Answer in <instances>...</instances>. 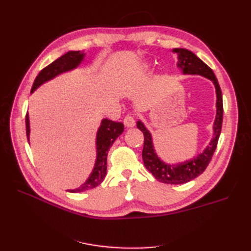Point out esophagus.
Listing matches in <instances>:
<instances>
[{
    "instance_id": "34e87169",
    "label": "esophagus",
    "mask_w": 251,
    "mask_h": 251,
    "mask_svg": "<svg viewBox=\"0 0 251 251\" xmlns=\"http://www.w3.org/2000/svg\"><path fill=\"white\" fill-rule=\"evenodd\" d=\"M124 125L126 126V127H133L135 126V119L132 115H126L124 119Z\"/></svg>"
}]
</instances>
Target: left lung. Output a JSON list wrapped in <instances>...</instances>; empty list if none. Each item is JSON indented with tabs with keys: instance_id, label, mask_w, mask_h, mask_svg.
<instances>
[{
	"instance_id": "left-lung-1",
	"label": "left lung",
	"mask_w": 251,
	"mask_h": 251,
	"mask_svg": "<svg viewBox=\"0 0 251 251\" xmlns=\"http://www.w3.org/2000/svg\"><path fill=\"white\" fill-rule=\"evenodd\" d=\"M178 54V67L181 68L184 74H199L206 77L215 83L217 93V115L214 124V137H212L209 146L203 151V153L197 156L191 160L177 165H171L162 162L155 153L153 141L150 132L143 126L141 121L137 123V127L143 133V150L142 159L144 165L149 172L158 180L166 184H183L191 181L206 170L209 164L212 155L217 149L218 140L221 134L222 123H223V97L222 91L219 86L217 77L210 68L203 63L192 51L176 48L173 50Z\"/></svg>"
}]
</instances>
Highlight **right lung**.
<instances>
[{"label":"right lung","instance_id":"1","mask_svg":"<svg viewBox=\"0 0 251 251\" xmlns=\"http://www.w3.org/2000/svg\"><path fill=\"white\" fill-rule=\"evenodd\" d=\"M83 54L80 51H69L66 54L60 56L54 62L45 67L44 69L37 75L33 86L31 89V93L33 91L41 86L43 82L47 81L56 75L69 71L76 68L82 60ZM124 125L121 123H115L109 119H102L101 126L98 128L97 136H96V149H97V158L94 170L92 174L90 175L88 180L83 183L80 187L76 189H70L71 193H81L88 191V189H92L96 186L100 185L103 181L105 174H107V156L108 151L113 144V142L116 140L118 136L124 132ZM29 117L28 114H26V134L27 139L29 141Z\"/></svg>","mask_w":251,"mask_h":251}]
</instances>
